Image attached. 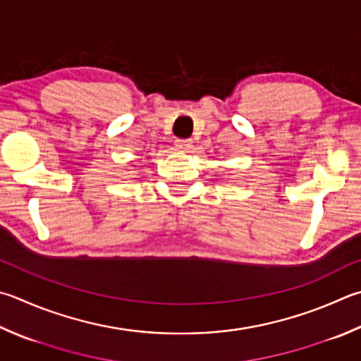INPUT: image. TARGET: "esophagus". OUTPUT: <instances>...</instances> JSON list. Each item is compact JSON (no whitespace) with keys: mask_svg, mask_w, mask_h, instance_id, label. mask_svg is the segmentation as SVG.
<instances>
[{"mask_svg":"<svg viewBox=\"0 0 361 361\" xmlns=\"http://www.w3.org/2000/svg\"><path fill=\"white\" fill-rule=\"evenodd\" d=\"M175 147L178 152H183V153H188L189 149L192 148V142L191 140H176L175 142Z\"/></svg>","mask_w":361,"mask_h":361,"instance_id":"esophagus-1","label":"esophagus"}]
</instances>
